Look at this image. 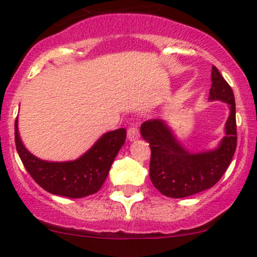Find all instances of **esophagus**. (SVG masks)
<instances>
[{"label": "esophagus", "mask_w": 257, "mask_h": 257, "mask_svg": "<svg viewBox=\"0 0 257 257\" xmlns=\"http://www.w3.org/2000/svg\"><path fill=\"white\" fill-rule=\"evenodd\" d=\"M126 137H128L129 142H134V140H137L139 138V129H138L136 124L129 126L128 132H126Z\"/></svg>", "instance_id": "34e87169"}]
</instances>
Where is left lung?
<instances>
[{
    "mask_svg": "<svg viewBox=\"0 0 257 257\" xmlns=\"http://www.w3.org/2000/svg\"><path fill=\"white\" fill-rule=\"evenodd\" d=\"M209 101L229 106L225 136L215 149L191 153L163 119L147 120L140 126L143 139L151 149L150 180L156 190L171 198H183L213 187L231 163L236 149L235 98L219 70L212 67Z\"/></svg>",
    "mask_w": 257,
    "mask_h": 257,
    "instance_id": "obj_1",
    "label": "left lung"
}]
</instances>
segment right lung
<instances>
[{
  "mask_svg": "<svg viewBox=\"0 0 257 257\" xmlns=\"http://www.w3.org/2000/svg\"><path fill=\"white\" fill-rule=\"evenodd\" d=\"M125 138L124 128L108 132L76 160L54 163L42 160L26 149L18 132V119L15 123L16 148L28 174L49 193L69 198H82L98 192Z\"/></svg>",
  "mask_w": 257,
  "mask_h": 257,
  "instance_id": "1",
  "label": "right lung"
}]
</instances>
